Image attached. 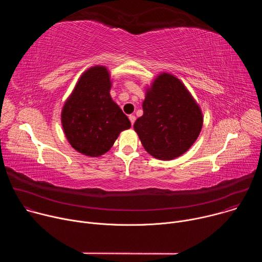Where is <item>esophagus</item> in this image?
Listing matches in <instances>:
<instances>
[{"label":"esophagus","mask_w":262,"mask_h":262,"mask_svg":"<svg viewBox=\"0 0 262 262\" xmlns=\"http://www.w3.org/2000/svg\"><path fill=\"white\" fill-rule=\"evenodd\" d=\"M128 118H129V120H130L132 125H134V123H135V121H136V116H135V115H129Z\"/></svg>","instance_id":"34e87169"}]
</instances>
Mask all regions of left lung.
<instances>
[{"label":"left lung","mask_w":262,"mask_h":262,"mask_svg":"<svg viewBox=\"0 0 262 262\" xmlns=\"http://www.w3.org/2000/svg\"><path fill=\"white\" fill-rule=\"evenodd\" d=\"M143 115L134 124L145 150L171 161L186 152L203 125L201 107L175 76L162 72L146 87Z\"/></svg>","instance_id":"1"}]
</instances>
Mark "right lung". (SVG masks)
Instances as JSON below:
<instances>
[{"label":"right lung","instance_id":"1","mask_svg":"<svg viewBox=\"0 0 262 262\" xmlns=\"http://www.w3.org/2000/svg\"><path fill=\"white\" fill-rule=\"evenodd\" d=\"M111 74L106 66L95 65L85 70L66 99L61 123L73 149L97 158L107 152L130 121L112 99Z\"/></svg>","mask_w":262,"mask_h":262}]
</instances>
